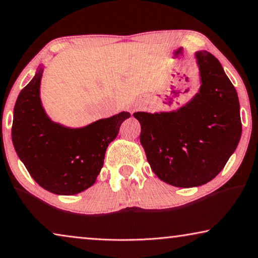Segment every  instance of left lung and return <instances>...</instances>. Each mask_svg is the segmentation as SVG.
I'll use <instances>...</instances> for the list:
<instances>
[{"label": "left lung", "mask_w": 258, "mask_h": 258, "mask_svg": "<svg viewBox=\"0 0 258 258\" xmlns=\"http://www.w3.org/2000/svg\"><path fill=\"white\" fill-rule=\"evenodd\" d=\"M200 88L171 111L134 112L151 170L179 188L210 182L220 174L242 135L237 91L223 67L207 50L195 52Z\"/></svg>", "instance_id": "left-lung-1"}]
</instances>
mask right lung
<instances>
[{
	"instance_id": "1",
	"label": "right lung",
	"mask_w": 258,
	"mask_h": 258,
	"mask_svg": "<svg viewBox=\"0 0 258 258\" xmlns=\"http://www.w3.org/2000/svg\"><path fill=\"white\" fill-rule=\"evenodd\" d=\"M44 68L38 67L17 97L13 144L38 185L56 195H76L96 182L107 148L130 114L121 111L79 128L52 121L41 100Z\"/></svg>"
}]
</instances>
